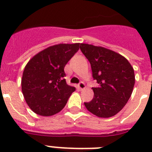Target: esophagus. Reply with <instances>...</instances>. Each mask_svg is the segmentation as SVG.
<instances>
[{
  "instance_id": "esophagus-1",
  "label": "esophagus",
  "mask_w": 152,
  "mask_h": 152,
  "mask_svg": "<svg viewBox=\"0 0 152 152\" xmlns=\"http://www.w3.org/2000/svg\"><path fill=\"white\" fill-rule=\"evenodd\" d=\"M77 87H78V88L80 90H84V89H85V88H86V86H85V84H84V82L79 83V84H77Z\"/></svg>"
}]
</instances>
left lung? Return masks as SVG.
<instances>
[{"label":"left lung","mask_w":152,"mask_h":152,"mask_svg":"<svg viewBox=\"0 0 152 152\" xmlns=\"http://www.w3.org/2000/svg\"><path fill=\"white\" fill-rule=\"evenodd\" d=\"M80 49L91 63L98 88L93 100L84 103L91 113L101 118L115 116L125 107L135 84L134 69L126 58L101 46L81 43Z\"/></svg>","instance_id":"left-lung-1"}]
</instances>
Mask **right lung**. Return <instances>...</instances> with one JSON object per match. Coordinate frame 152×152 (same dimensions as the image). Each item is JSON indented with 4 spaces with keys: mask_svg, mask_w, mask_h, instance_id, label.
<instances>
[{
    "mask_svg": "<svg viewBox=\"0 0 152 152\" xmlns=\"http://www.w3.org/2000/svg\"><path fill=\"white\" fill-rule=\"evenodd\" d=\"M80 43L58 44L33 56L23 73L21 86L25 100L35 113H58L66 105L75 88L67 84L64 68L78 51Z\"/></svg>",
    "mask_w": 152,
    "mask_h": 152,
    "instance_id": "1",
    "label": "right lung"
}]
</instances>
